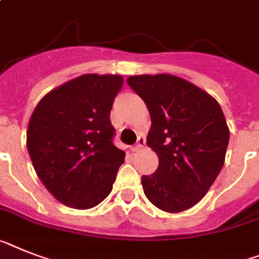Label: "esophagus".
I'll return each instance as SVG.
<instances>
[{
    "instance_id": "34e87169",
    "label": "esophagus",
    "mask_w": 259,
    "mask_h": 259,
    "mask_svg": "<svg viewBox=\"0 0 259 259\" xmlns=\"http://www.w3.org/2000/svg\"><path fill=\"white\" fill-rule=\"evenodd\" d=\"M145 145H146V140H145V137L140 136L138 137V141H137V143L134 145V150L143 149V147H145Z\"/></svg>"
}]
</instances>
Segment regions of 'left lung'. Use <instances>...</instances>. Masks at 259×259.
<instances>
[{
	"label": "left lung",
	"instance_id": "8db88e82",
	"mask_svg": "<svg viewBox=\"0 0 259 259\" xmlns=\"http://www.w3.org/2000/svg\"><path fill=\"white\" fill-rule=\"evenodd\" d=\"M127 84L145 101L151 117L147 146L158 155L153 175L142 187L156 208L178 213L205 196L225 162L229 127L209 93L168 75H138Z\"/></svg>",
	"mask_w": 259,
	"mask_h": 259
}]
</instances>
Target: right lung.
I'll return each instance as SVG.
<instances>
[{"label": "right lung", "instance_id": "add662e5", "mask_svg": "<svg viewBox=\"0 0 259 259\" xmlns=\"http://www.w3.org/2000/svg\"><path fill=\"white\" fill-rule=\"evenodd\" d=\"M122 84L121 75L87 73L52 89L32 112L26 141L32 166L67 207H96L112 191L125 160L110 122Z\"/></svg>", "mask_w": 259, "mask_h": 259}]
</instances>
